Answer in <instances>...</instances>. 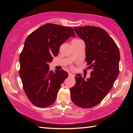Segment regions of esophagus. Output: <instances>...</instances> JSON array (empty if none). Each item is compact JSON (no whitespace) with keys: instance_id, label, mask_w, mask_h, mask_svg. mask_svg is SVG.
<instances>
[{"instance_id":"esophagus-1","label":"esophagus","mask_w":133,"mask_h":133,"mask_svg":"<svg viewBox=\"0 0 133 133\" xmlns=\"http://www.w3.org/2000/svg\"><path fill=\"white\" fill-rule=\"evenodd\" d=\"M69 75L70 77H75V75H74L73 74L70 73L69 74Z\"/></svg>"}]
</instances>
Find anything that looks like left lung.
Segmentation results:
<instances>
[{
  "label": "left lung",
  "instance_id": "obj_1",
  "mask_svg": "<svg viewBox=\"0 0 133 133\" xmlns=\"http://www.w3.org/2000/svg\"><path fill=\"white\" fill-rule=\"evenodd\" d=\"M74 29L85 43V61L92 71L87 80L80 75L75 76L71 98L75 105L89 109L99 104L112 87L119 74L120 51L104 29L90 26Z\"/></svg>",
  "mask_w": 133,
  "mask_h": 133
}]
</instances>
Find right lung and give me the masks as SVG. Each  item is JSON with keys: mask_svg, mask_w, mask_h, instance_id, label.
<instances>
[{"mask_svg": "<svg viewBox=\"0 0 133 133\" xmlns=\"http://www.w3.org/2000/svg\"><path fill=\"white\" fill-rule=\"evenodd\" d=\"M71 36L75 37L73 28L47 23L25 40L19 57V76L27 97L36 106L44 108L52 104L68 77L63 70L50 71L49 63L57 56L63 43Z\"/></svg>", "mask_w": 133, "mask_h": 133, "instance_id": "add662e5", "label": "right lung"}]
</instances>
